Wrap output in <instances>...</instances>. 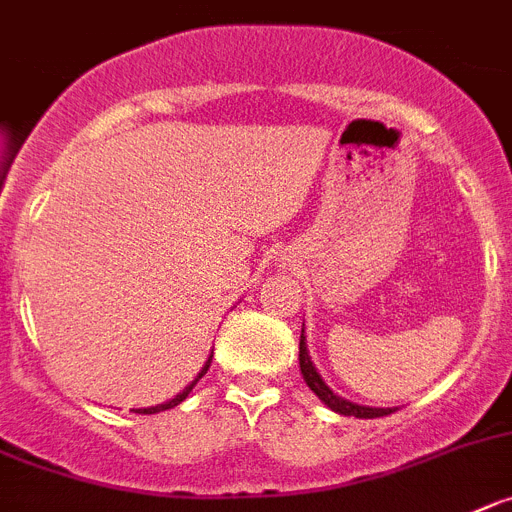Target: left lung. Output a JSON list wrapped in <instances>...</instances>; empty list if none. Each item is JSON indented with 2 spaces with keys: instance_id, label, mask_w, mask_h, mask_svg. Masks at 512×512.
<instances>
[{
  "instance_id": "obj_1",
  "label": "left lung",
  "mask_w": 512,
  "mask_h": 512,
  "mask_svg": "<svg viewBox=\"0 0 512 512\" xmlns=\"http://www.w3.org/2000/svg\"><path fill=\"white\" fill-rule=\"evenodd\" d=\"M299 368H302V375H304V381H307V386L312 388L317 396H320L322 403H327V406H330L332 411H337V414L355 416V419H381V416L393 414V409H368V406H358V403H350V401H342V398H337L335 393L325 386V381H322L320 373L314 370L312 360H309L307 345H304V330H302V337H299Z\"/></svg>"
}]
</instances>
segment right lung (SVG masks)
I'll return each instance as SVG.
<instances>
[{
	"label": "right lung",
	"mask_w": 512,
	"mask_h": 512,
	"mask_svg": "<svg viewBox=\"0 0 512 512\" xmlns=\"http://www.w3.org/2000/svg\"><path fill=\"white\" fill-rule=\"evenodd\" d=\"M210 360H213V355H210V358H208V363H205V368L200 370V375H198V378H195V381H192L190 386H187L185 391L180 393V396H175V398H172V401H167V403H159V406H152V409H139L137 414H159V411H164V409H172V406H177V403H180V401H185V396H187V393L192 391V386H195V383H198L200 378H203L205 373H208V368H210Z\"/></svg>",
	"instance_id": "1"
}]
</instances>
